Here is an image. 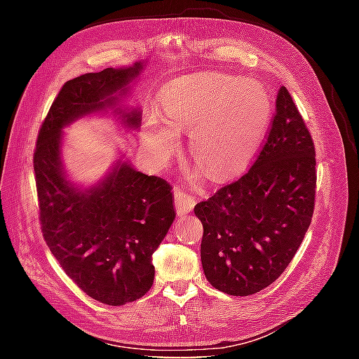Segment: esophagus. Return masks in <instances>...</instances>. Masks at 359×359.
<instances>
[{
  "label": "esophagus",
  "mask_w": 359,
  "mask_h": 359,
  "mask_svg": "<svg viewBox=\"0 0 359 359\" xmlns=\"http://www.w3.org/2000/svg\"><path fill=\"white\" fill-rule=\"evenodd\" d=\"M173 196H175V208L178 215H184L193 210V206L196 205V199L191 194L182 191L181 189H173Z\"/></svg>",
  "instance_id": "obj_1"
}]
</instances>
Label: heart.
I'll list each match as a JSON object with an SVG mask.
<instances>
[{
  "label": "heart",
  "mask_w": 359,
  "mask_h": 359,
  "mask_svg": "<svg viewBox=\"0 0 359 359\" xmlns=\"http://www.w3.org/2000/svg\"><path fill=\"white\" fill-rule=\"evenodd\" d=\"M165 118L149 119L148 139L175 145V128H193L191 156L214 180L243 170L259 151L271 118L262 85L223 74H198L170 85L161 99Z\"/></svg>",
  "instance_id": "1"
}]
</instances>
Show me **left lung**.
Listing matches in <instances>:
<instances>
[{
    "instance_id": "1",
    "label": "left lung",
    "mask_w": 359,
    "mask_h": 359,
    "mask_svg": "<svg viewBox=\"0 0 359 359\" xmlns=\"http://www.w3.org/2000/svg\"><path fill=\"white\" fill-rule=\"evenodd\" d=\"M316 178L313 137L281 86L253 165L194 206L203 224V273L215 289L248 297L274 283L311 223Z\"/></svg>"
}]
</instances>
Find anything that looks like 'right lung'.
Returning <instances> with one entry per match:
<instances>
[{
    "label": "right lung",
    "mask_w": 359,
    "mask_h": 359,
    "mask_svg": "<svg viewBox=\"0 0 359 359\" xmlns=\"http://www.w3.org/2000/svg\"><path fill=\"white\" fill-rule=\"evenodd\" d=\"M140 69L136 62L67 81L41 123L34 149L43 238L64 273L107 306L136 301L153 286V253L175 220L172 186L119 161L99 186L73 187L62 172L61 128L83 115L115 109ZM121 118L128 127L140 124L139 111Z\"/></svg>",
    "instance_id": "right-lung-1"
}]
</instances>
